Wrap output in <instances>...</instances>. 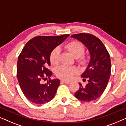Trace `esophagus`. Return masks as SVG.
Wrapping results in <instances>:
<instances>
[{"mask_svg":"<svg viewBox=\"0 0 126 126\" xmlns=\"http://www.w3.org/2000/svg\"><path fill=\"white\" fill-rule=\"evenodd\" d=\"M61 82L65 83V84H70V81H67V80H61Z\"/></svg>","mask_w":126,"mask_h":126,"instance_id":"34e87169","label":"esophagus"}]
</instances>
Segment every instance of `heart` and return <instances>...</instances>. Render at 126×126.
<instances>
[{
  "mask_svg": "<svg viewBox=\"0 0 126 126\" xmlns=\"http://www.w3.org/2000/svg\"><path fill=\"white\" fill-rule=\"evenodd\" d=\"M65 49L69 51L74 58H77L78 62L81 64H84L87 62L86 56L83 55L84 52V47L80 42L73 41L67 43L64 46ZM61 54V50L59 48L56 47L53 49L51 52L49 59L50 62L53 65H56L59 63V57ZM78 70L75 67L61 65L56 68V75L61 79L69 80L71 79L75 74H77Z\"/></svg>",
  "mask_w": 126,
  "mask_h": 126,
  "instance_id": "heart-1",
  "label": "heart"
}]
</instances>
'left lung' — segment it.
<instances>
[{"label":"left lung","instance_id":"left-lung-1","mask_svg":"<svg viewBox=\"0 0 126 126\" xmlns=\"http://www.w3.org/2000/svg\"><path fill=\"white\" fill-rule=\"evenodd\" d=\"M80 42L88 49L90 61L81 75L83 80L88 83L75 92V96L83 102H91L100 97L107 87L111 75V64L109 53L100 39L89 33H78L71 36Z\"/></svg>","mask_w":126,"mask_h":126}]
</instances>
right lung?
<instances>
[{
    "label": "right lung",
    "mask_w": 126,
    "mask_h": 126,
    "mask_svg": "<svg viewBox=\"0 0 126 126\" xmlns=\"http://www.w3.org/2000/svg\"><path fill=\"white\" fill-rule=\"evenodd\" d=\"M70 35L35 37L26 44L17 63V78L21 90L28 100L36 104L49 102L55 95L60 80L54 79L43 84L42 80L52 75L51 52Z\"/></svg>",
    "instance_id": "right-lung-1"
}]
</instances>
